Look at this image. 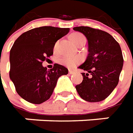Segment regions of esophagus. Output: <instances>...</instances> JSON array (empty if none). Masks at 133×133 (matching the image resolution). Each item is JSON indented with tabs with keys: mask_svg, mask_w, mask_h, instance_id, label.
Segmentation results:
<instances>
[{
	"mask_svg": "<svg viewBox=\"0 0 133 133\" xmlns=\"http://www.w3.org/2000/svg\"><path fill=\"white\" fill-rule=\"evenodd\" d=\"M68 73H69V74H75V72H74V71H71V70H69Z\"/></svg>",
	"mask_w": 133,
	"mask_h": 133,
	"instance_id": "esophagus-1",
	"label": "esophagus"
}]
</instances>
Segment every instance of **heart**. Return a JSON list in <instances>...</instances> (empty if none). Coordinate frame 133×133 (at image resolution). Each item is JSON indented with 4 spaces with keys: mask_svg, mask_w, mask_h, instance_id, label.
Here are the masks:
<instances>
[{
    "mask_svg": "<svg viewBox=\"0 0 133 133\" xmlns=\"http://www.w3.org/2000/svg\"><path fill=\"white\" fill-rule=\"evenodd\" d=\"M84 39H85V37L79 33H76L74 35H72V40L76 45H78ZM58 45H59V41H57L54 45V51H57ZM81 62H82V58L79 56H65V57H62L59 59V62L61 65L67 67L68 68H75Z\"/></svg>",
    "mask_w": 133,
    "mask_h": 133,
    "instance_id": "obj_1",
    "label": "heart"
}]
</instances>
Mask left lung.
Returning a JSON list of instances; mask_svg holds the SVG:
<instances>
[{"instance_id":"1","label":"left lung","mask_w":133,"mask_h":133,"mask_svg":"<svg viewBox=\"0 0 133 133\" xmlns=\"http://www.w3.org/2000/svg\"><path fill=\"white\" fill-rule=\"evenodd\" d=\"M74 30L86 37L89 52L85 62L79 67L88 73H82L83 80L76 89L87 102L103 101L118 83L124 62L121 47L106 31L88 26L74 27ZM89 73L91 77H88Z\"/></svg>"}]
</instances>
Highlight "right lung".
<instances>
[{
    "label": "right lung",
    "mask_w": 133,
    "mask_h": 133,
    "mask_svg": "<svg viewBox=\"0 0 133 133\" xmlns=\"http://www.w3.org/2000/svg\"><path fill=\"white\" fill-rule=\"evenodd\" d=\"M69 28L42 26L24 32L10 50L9 77L17 93L32 104H41L52 95L57 79L68 70L55 63L49 71L43 62L53 55L54 45L66 35Z\"/></svg>",
    "instance_id": "right-lung-1"
}]
</instances>
